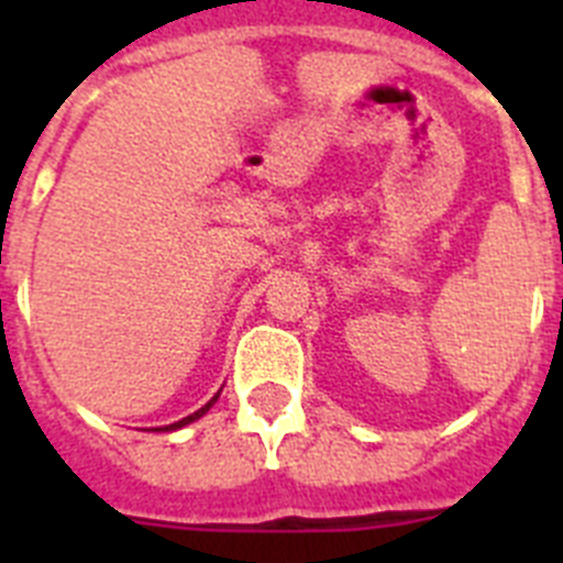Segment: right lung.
<instances>
[{
  "instance_id": "obj_1",
  "label": "right lung",
  "mask_w": 563,
  "mask_h": 563,
  "mask_svg": "<svg viewBox=\"0 0 563 563\" xmlns=\"http://www.w3.org/2000/svg\"><path fill=\"white\" fill-rule=\"evenodd\" d=\"M220 391H222V389H220ZM220 391H217V395H213V397H211V400H208V402H206V406H202V409H200V411H194V415L183 417V420L172 422V426H163V429H152V431H177V429H186V426H191V422H194V420H200V417H202V415H206V411H208V409H211L213 402L220 400Z\"/></svg>"
}]
</instances>
